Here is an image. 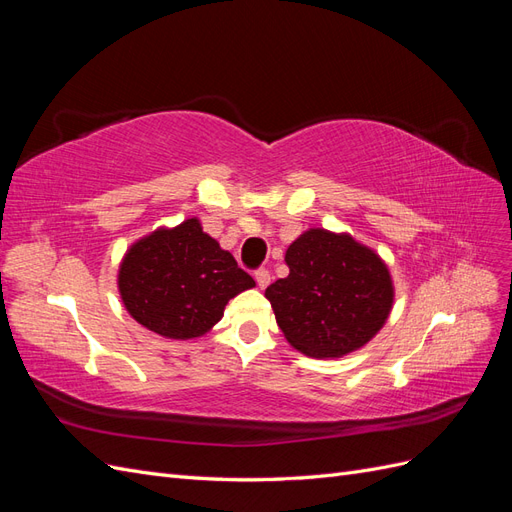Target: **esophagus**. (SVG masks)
Returning <instances> with one entry per match:
<instances>
[{
  "label": "esophagus",
  "mask_w": 512,
  "mask_h": 512,
  "mask_svg": "<svg viewBox=\"0 0 512 512\" xmlns=\"http://www.w3.org/2000/svg\"><path fill=\"white\" fill-rule=\"evenodd\" d=\"M254 277H256V284H258L260 288H267V286L271 284V273H269L267 269H258V271L254 273Z\"/></svg>",
  "instance_id": "esophagus-1"
}]
</instances>
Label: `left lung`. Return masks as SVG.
Here are the masks:
<instances>
[{
  "mask_svg": "<svg viewBox=\"0 0 512 512\" xmlns=\"http://www.w3.org/2000/svg\"><path fill=\"white\" fill-rule=\"evenodd\" d=\"M286 265L288 277L273 282L265 297L292 348L339 359L384 327L395 299L389 267L348 232L305 230L286 250Z\"/></svg>",
  "mask_w": 512,
  "mask_h": 512,
  "instance_id": "left-lung-1",
  "label": "left lung"
}]
</instances>
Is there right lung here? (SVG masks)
I'll return each instance as SVG.
<instances>
[{
	"mask_svg": "<svg viewBox=\"0 0 512 512\" xmlns=\"http://www.w3.org/2000/svg\"><path fill=\"white\" fill-rule=\"evenodd\" d=\"M117 286L128 314L145 329L168 339H192L211 331L226 303L256 282L190 218L130 245Z\"/></svg>",
	"mask_w": 512,
	"mask_h": 512,
	"instance_id": "obj_1",
	"label": "right lung"
}]
</instances>
